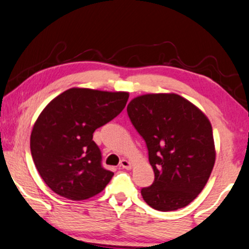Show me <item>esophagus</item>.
Returning a JSON list of instances; mask_svg holds the SVG:
<instances>
[{
    "mask_svg": "<svg viewBox=\"0 0 249 249\" xmlns=\"http://www.w3.org/2000/svg\"><path fill=\"white\" fill-rule=\"evenodd\" d=\"M121 166H122V168L128 170V169H131L132 165H131V163L127 161V160H122V161H121Z\"/></svg>",
    "mask_w": 249,
    "mask_h": 249,
    "instance_id": "34e87169",
    "label": "esophagus"
}]
</instances>
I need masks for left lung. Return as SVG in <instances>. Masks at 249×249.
Instances as JSON below:
<instances>
[{
    "instance_id": "8db88e82",
    "label": "left lung",
    "mask_w": 249,
    "mask_h": 249,
    "mask_svg": "<svg viewBox=\"0 0 249 249\" xmlns=\"http://www.w3.org/2000/svg\"><path fill=\"white\" fill-rule=\"evenodd\" d=\"M128 118L146 142L153 184L141 188L148 206L161 212L184 208L203 190L215 164L208 118L177 94H147L127 106Z\"/></svg>"
}]
</instances>
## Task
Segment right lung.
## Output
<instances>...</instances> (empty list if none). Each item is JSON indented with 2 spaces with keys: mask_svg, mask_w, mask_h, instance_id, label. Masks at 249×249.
Here are the masks:
<instances>
[{
  "mask_svg": "<svg viewBox=\"0 0 249 249\" xmlns=\"http://www.w3.org/2000/svg\"><path fill=\"white\" fill-rule=\"evenodd\" d=\"M127 100L125 92L70 88L43 109L31 133V153L52 191L79 201L105 190L114 172L102 166L93 133L117 117Z\"/></svg>",
  "mask_w": 249,
  "mask_h": 249,
  "instance_id": "add662e5",
  "label": "right lung"
}]
</instances>
